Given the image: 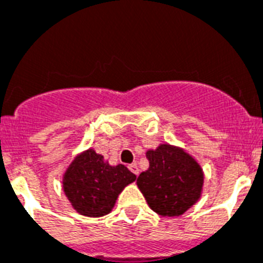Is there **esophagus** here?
<instances>
[{
	"instance_id": "esophagus-1",
	"label": "esophagus",
	"mask_w": 263,
	"mask_h": 263,
	"mask_svg": "<svg viewBox=\"0 0 263 263\" xmlns=\"http://www.w3.org/2000/svg\"><path fill=\"white\" fill-rule=\"evenodd\" d=\"M129 170H130V171H132V173L134 174V175H137V176H138V174H139V170H138V167H137V164H136V163H132V164H129Z\"/></svg>"
}]
</instances>
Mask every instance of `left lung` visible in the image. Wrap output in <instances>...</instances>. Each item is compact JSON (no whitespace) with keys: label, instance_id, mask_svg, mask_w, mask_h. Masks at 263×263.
<instances>
[{"label":"left lung","instance_id":"obj_1","mask_svg":"<svg viewBox=\"0 0 263 263\" xmlns=\"http://www.w3.org/2000/svg\"><path fill=\"white\" fill-rule=\"evenodd\" d=\"M146 157L148 168L141 173L137 184L154 212L175 217L200 199L204 173L194 157L168 143L147 150Z\"/></svg>","mask_w":263,"mask_h":263}]
</instances>
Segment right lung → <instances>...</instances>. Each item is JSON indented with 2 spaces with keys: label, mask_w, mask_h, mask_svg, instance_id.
Masks as SVG:
<instances>
[{
  "label": "right lung",
  "mask_w": 263,
  "mask_h": 263,
  "mask_svg": "<svg viewBox=\"0 0 263 263\" xmlns=\"http://www.w3.org/2000/svg\"><path fill=\"white\" fill-rule=\"evenodd\" d=\"M136 179L124 164L110 166L103 155L88 148L66 170L63 191L76 212L88 217H101L113 210L118 195Z\"/></svg>",
  "instance_id": "right-lung-1"
}]
</instances>
